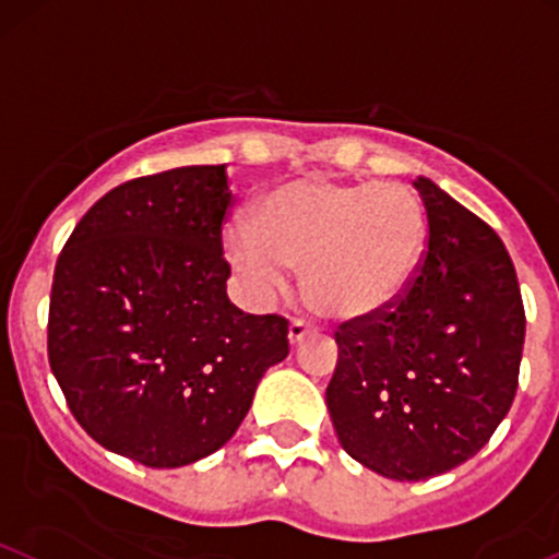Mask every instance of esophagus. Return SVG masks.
I'll return each mask as SVG.
<instances>
[{
    "label": "esophagus",
    "mask_w": 559,
    "mask_h": 559,
    "mask_svg": "<svg viewBox=\"0 0 559 559\" xmlns=\"http://www.w3.org/2000/svg\"><path fill=\"white\" fill-rule=\"evenodd\" d=\"M313 332H316L313 324H308V321H302V319H292V324H289V343L292 345H299L305 337H310V334H313Z\"/></svg>",
    "instance_id": "1"
}]
</instances>
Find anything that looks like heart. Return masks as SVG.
<instances>
[{
  "instance_id": "1",
  "label": "heart",
  "mask_w": 559,
  "mask_h": 559,
  "mask_svg": "<svg viewBox=\"0 0 559 559\" xmlns=\"http://www.w3.org/2000/svg\"><path fill=\"white\" fill-rule=\"evenodd\" d=\"M227 254L262 295L302 267L305 299L321 316L356 321L396 305L418 273L426 209L399 181L297 179L270 192L257 219L227 227Z\"/></svg>"
}]
</instances>
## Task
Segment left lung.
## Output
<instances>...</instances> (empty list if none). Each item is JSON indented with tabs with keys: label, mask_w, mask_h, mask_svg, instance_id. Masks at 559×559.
<instances>
[{
	"label": "left lung",
	"mask_w": 559,
	"mask_h": 559,
	"mask_svg": "<svg viewBox=\"0 0 559 559\" xmlns=\"http://www.w3.org/2000/svg\"><path fill=\"white\" fill-rule=\"evenodd\" d=\"M418 273L396 305L340 324L326 407L340 444L388 479L461 466L507 418L520 378L525 308L512 257L490 225L431 179Z\"/></svg>",
	"instance_id": "left-lung-1"
}]
</instances>
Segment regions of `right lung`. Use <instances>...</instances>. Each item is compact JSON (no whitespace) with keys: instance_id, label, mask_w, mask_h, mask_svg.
I'll return each mask as SVG.
<instances>
[{"instance_id":"add662e5","label":"right lung","mask_w":559,"mask_h":559,"mask_svg":"<svg viewBox=\"0 0 559 559\" xmlns=\"http://www.w3.org/2000/svg\"><path fill=\"white\" fill-rule=\"evenodd\" d=\"M225 166L141 176L91 205L56 262L47 358L102 448L176 468L230 442L289 321L227 299Z\"/></svg>"}]
</instances>
